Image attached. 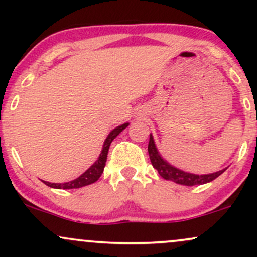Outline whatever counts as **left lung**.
<instances>
[{
    "label": "left lung",
    "mask_w": 257,
    "mask_h": 257,
    "mask_svg": "<svg viewBox=\"0 0 257 257\" xmlns=\"http://www.w3.org/2000/svg\"><path fill=\"white\" fill-rule=\"evenodd\" d=\"M149 156L150 159H151V163L153 168L157 170L159 175L163 179L169 180V181L176 182L179 185L184 186H194V185H203L208 184V182L213 181L220 176L227 168L222 170H219V172H215L211 174H202V175H198V174H192L184 172V170L179 169V168L172 166L169 162L166 161L163 157H162L161 153L158 152L157 146H156L155 140H153L152 134H150V141H149Z\"/></svg>",
    "instance_id": "left-lung-1"
}]
</instances>
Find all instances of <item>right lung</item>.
Returning a JSON list of instances; mask_svg holds the SVG:
<instances>
[{
	"label": "right lung",
	"mask_w": 257,
	"mask_h": 257,
	"mask_svg": "<svg viewBox=\"0 0 257 257\" xmlns=\"http://www.w3.org/2000/svg\"><path fill=\"white\" fill-rule=\"evenodd\" d=\"M129 125V123H124V124H120L118 126L113 129V131L110 132V134L107 135V138L105 139L104 145H102V150L101 153L99 155L98 159L94 162V164L88 168L85 172L79 175L77 179L72 180V181L69 182H64V184H53V182H48V181H43V184H46L47 186L52 188H58V190H70V188H79L83 187V186L94 184L95 181H98L101 174L104 173V168L106 164V159H107V153H108V149H110L111 143L113 141V139L119 134L120 132L124 131L126 126Z\"/></svg>",
	"instance_id": "obj_1"
}]
</instances>
